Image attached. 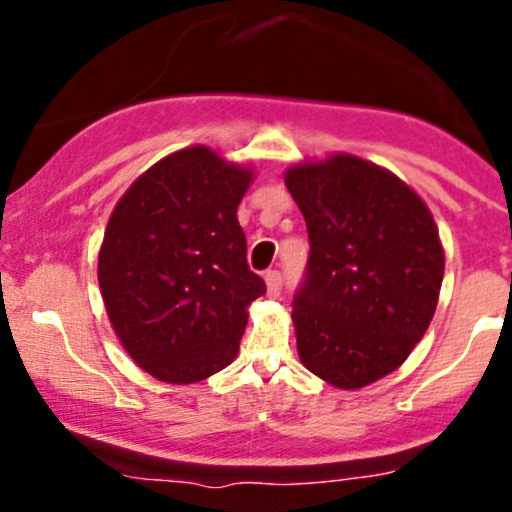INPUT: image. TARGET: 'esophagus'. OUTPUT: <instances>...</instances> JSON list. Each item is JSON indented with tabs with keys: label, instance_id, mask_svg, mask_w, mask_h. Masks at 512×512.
Here are the masks:
<instances>
[{
	"label": "esophagus",
	"instance_id": "obj_1",
	"mask_svg": "<svg viewBox=\"0 0 512 512\" xmlns=\"http://www.w3.org/2000/svg\"><path fill=\"white\" fill-rule=\"evenodd\" d=\"M264 284H267L269 296L276 298V296H279V291H281V274L276 272V269H269V272L264 274Z\"/></svg>",
	"mask_w": 512,
	"mask_h": 512
}]
</instances>
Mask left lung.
I'll return each instance as SVG.
<instances>
[{
    "label": "left lung",
    "mask_w": 512,
    "mask_h": 512,
    "mask_svg": "<svg viewBox=\"0 0 512 512\" xmlns=\"http://www.w3.org/2000/svg\"><path fill=\"white\" fill-rule=\"evenodd\" d=\"M310 238L293 298L301 363L339 390L397 370L436 313L445 252L431 209L392 170L351 154L284 175Z\"/></svg>",
    "instance_id": "1"
}]
</instances>
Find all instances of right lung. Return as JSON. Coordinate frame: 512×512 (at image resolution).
<instances>
[{
	"label": "right lung",
	"instance_id": "obj_1",
	"mask_svg": "<svg viewBox=\"0 0 512 512\" xmlns=\"http://www.w3.org/2000/svg\"><path fill=\"white\" fill-rule=\"evenodd\" d=\"M252 180L250 166L187 146L144 170L110 214L98 250L105 313L161 383H199L238 356L250 303L267 291L236 216Z\"/></svg>",
	"mask_w": 512,
	"mask_h": 512
}]
</instances>
